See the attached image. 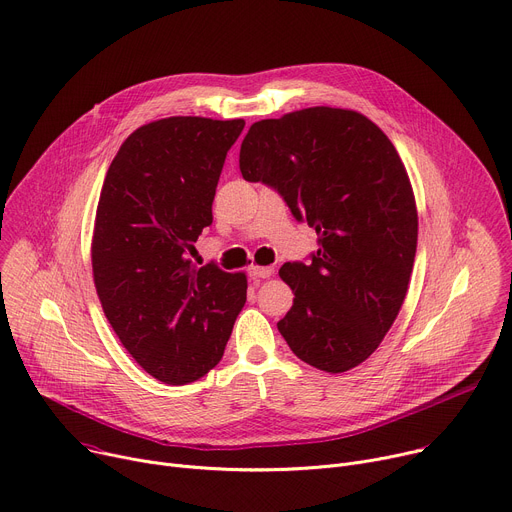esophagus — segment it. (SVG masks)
Masks as SVG:
<instances>
[{
  "mask_svg": "<svg viewBox=\"0 0 512 512\" xmlns=\"http://www.w3.org/2000/svg\"><path fill=\"white\" fill-rule=\"evenodd\" d=\"M249 275L255 277V280H267V277L273 275V267H269V265H251Z\"/></svg>",
  "mask_w": 512,
  "mask_h": 512,
  "instance_id": "34e87169",
  "label": "esophagus"
}]
</instances>
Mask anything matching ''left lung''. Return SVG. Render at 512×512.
I'll return each instance as SVG.
<instances>
[{
  "mask_svg": "<svg viewBox=\"0 0 512 512\" xmlns=\"http://www.w3.org/2000/svg\"><path fill=\"white\" fill-rule=\"evenodd\" d=\"M239 167L280 192L318 235L312 263H286L294 304L277 322L308 365L341 374L374 353L408 292L418 214L390 138L355 110L314 106L255 122Z\"/></svg>",
  "mask_w": 512,
  "mask_h": 512,
  "instance_id": "left-lung-1",
  "label": "left lung"
}]
</instances>
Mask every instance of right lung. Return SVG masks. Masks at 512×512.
Wrapping results in <instances>:
<instances>
[{
  "label": "right lung",
  "instance_id": "1",
  "mask_svg": "<svg viewBox=\"0 0 512 512\" xmlns=\"http://www.w3.org/2000/svg\"><path fill=\"white\" fill-rule=\"evenodd\" d=\"M245 120L171 116L136 128L116 153L98 202L91 267L104 314L153 378L190 384L222 359L247 275L198 267L228 149Z\"/></svg>",
  "mask_w": 512,
  "mask_h": 512
}]
</instances>
